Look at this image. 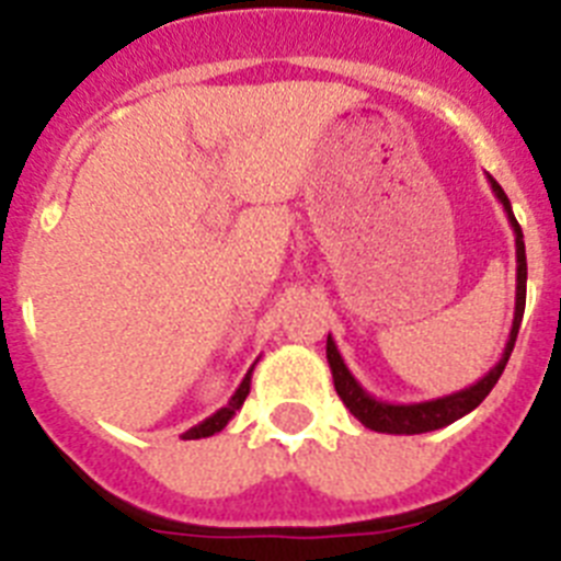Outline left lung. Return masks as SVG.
I'll use <instances>...</instances> for the list:
<instances>
[{"mask_svg": "<svg viewBox=\"0 0 561 561\" xmlns=\"http://www.w3.org/2000/svg\"><path fill=\"white\" fill-rule=\"evenodd\" d=\"M493 187V196L502 202V208L507 214V222L513 228V237H516V308H513V324L511 333H507L505 351H502V359L493 365L482 379L470 385V388L456 390V393H448V397H436L427 399V402H382V399L370 397L368 390L356 382V376L347 370L342 353H339L336 342L328 333V365H331L333 374V388H336L339 399L345 402L347 411L359 419L362 425L370 427L376 433H427V431H439V427L450 425L456 419H462L465 413H470L473 408L482 404V399L493 390V385L499 382V376L505 370L507 359H511V351L516 345V333H519L522 313H525V290H528V262H525V239H522V228L513 216L511 202H507L505 191L499 185L496 179L488 176Z\"/></svg>", "mask_w": 561, "mask_h": 561, "instance_id": "obj_1", "label": "left lung"}]
</instances>
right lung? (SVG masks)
I'll return each mask as SVG.
<instances>
[{
	"instance_id": "add662e5",
	"label": "right lung",
	"mask_w": 561,
	"mask_h": 561,
	"mask_svg": "<svg viewBox=\"0 0 561 561\" xmlns=\"http://www.w3.org/2000/svg\"><path fill=\"white\" fill-rule=\"evenodd\" d=\"M253 365H256V362H253ZM253 365H251V370L244 374V379H242V385L237 388V393L228 399V404H225V408H219V411H216L214 416L205 419V422H199V425H193L191 431L185 433V439H205V436H214V433H219L225 425H228L230 419L237 416V411L242 408V402L248 399V393H251Z\"/></svg>"
}]
</instances>
